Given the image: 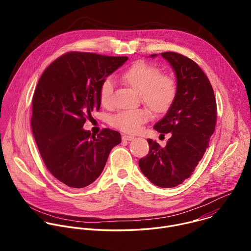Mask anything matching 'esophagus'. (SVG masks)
<instances>
[{"instance_id": "1", "label": "esophagus", "mask_w": 251, "mask_h": 251, "mask_svg": "<svg viewBox=\"0 0 251 251\" xmlns=\"http://www.w3.org/2000/svg\"><path fill=\"white\" fill-rule=\"evenodd\" d=\"M135 138L133 136H130V135H124L122 137V140L123 141H133Z\"/></svg>"}]
</instances>
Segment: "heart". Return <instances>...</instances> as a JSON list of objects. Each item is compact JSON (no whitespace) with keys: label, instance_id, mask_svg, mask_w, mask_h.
<instances>
[{"label":"heart","instance_id":"obj_1","mask_svg":"<svg viewBox=\"0 0 251 251\" xmlns=\"http://www.w3.org/2000/svg\"><path fill=\"white\" fill-rule=\"evenodd\" d=\"M123 80L140 93L142 101L156 112H164L175 100L176 81L169 75H160L158 67L139 61L131 65L122 75ZM114 89V80L107 77L100 87V101L110 105ZM150 117L146 109H131L119 112L111 119L112 125L126 133H137Z\"/></svg>","mask_w":251,"mask_h":251}]
</instances>
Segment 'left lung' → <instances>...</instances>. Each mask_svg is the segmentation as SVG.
Returning a JSON list of instances; mask_svg holds the SVG:
<instances>
[{
	"mask_svg": "<svg viewBox=\"0 0 251 251\" xmlns=\"http://www.w3.org/2000/svg\"><path fill=\"white\" fill-rule=\"evenodd\" d=\"M161 56L176 75V94L154 129L171 137L164 148L148 139L150 151L139 167L154 185L174 188L190 177L202 159L216 128L217 102L209 80L194 60L173 51Z\"/></svg>",
	"mask_w": 251,
	"mask_h": 251,
	"instance_id": "1",
	"label": "left lung"
}]
</instances>
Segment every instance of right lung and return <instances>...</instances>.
Masks as SVG:
<instances>
[{
	"label": "right lung",
	"instance_id": "right-lung-1",
	"mask_svg": "<svg viewBox=\"0 0 251 251\" xmlns=\"http://www.w3.org/2000/svg\"><path fill=\"white\" fill-rule=\"evenodd\" d=\"M127 60L68 52L50 63L39 80L32 97V134L48 170L70 188L92 184L121 143L117 131L103 129L95 136L83 125L100 108L104 79Z\"/></svg>",
	"mask_w": 251,
	"mask_h": 251
}]
</instances>
